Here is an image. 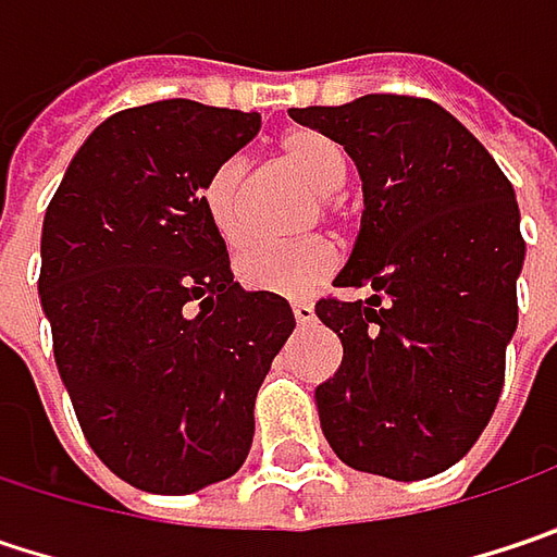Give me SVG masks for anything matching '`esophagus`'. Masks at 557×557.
<instances>
[{
	"mask_svg": "<svg viewBox=\"0 0 557 557\" xmlns=\"http://www.w3.org/2000/svg\"><path fill=\"white\" fill-rule=\"evenodd\" d=\"M292 313H295L298 323H313V317H317V310H313L310 300H295V304H292Z\"/></svg>",
	"mask_w": 557,
	"mask_h": 557,
	"instance_id": "34e87169",
	"label": "esophagus"
}]
</instances>
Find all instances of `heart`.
Here are the masks:
<instances>
[{"instance_id": "heart-1", "label": "heart", "mask_w": 557, "mask_h": 557, "mask_svg": "<svg viewBox=\"0 0 557 557\" xmlns=\"http://www.w3.org/2000/svg\"><path fill=\"white\" fill-rule=\"evenodd\" d=\"M278 161L288 174L320 193V206L330 215H342L345 202L338 196V186L348 177V158L345 148L326 133L317 129H288L278 145ZM244 199H247V168L244 161L231 158L202 183V209L221 234L224 244L237 247L247 237L244 221ZM338 265V247L330 237H304L292 244H253L237 253V278L250 292H265L278 298H300L323 285Z\"/></svg>"}]
</instances>
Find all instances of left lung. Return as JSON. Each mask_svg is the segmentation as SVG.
<instances>
[{
    "instance_id": "1",
    "label": "left lung",
    "mask_w": 557,
    "mask_h": 557,
    "mask_svg": "<svg viewBox=\"0 0 557 557\" xmlns=\"http://www.w3.org/2000/svg\"><path fill=\"white\" fill-rule=\"evenodd\" d=\"M345 145L364 189L355 250L317 317L342 338L317 412L336 457L396 482L469 454L504 386L523 234L513 186L454 113L406 95L288 110Z\"/></svg>"
}]
</instances>
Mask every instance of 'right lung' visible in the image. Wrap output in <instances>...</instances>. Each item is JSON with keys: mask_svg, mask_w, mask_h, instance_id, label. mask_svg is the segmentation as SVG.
<instances>
[{"mask_svg": "<svg viewBox=\"0 0 557 557\" xmlns=\"http://www.w3.org/2000/svg\"><path fill=\"white\" fill-rule=\"evenodd\" d=\"M259 113L158 100L103 120L72 158L40 237V304L100 462L154 495L231 479L253 403L295 330L288 300L244 292L202 183Z\"/></svg>", "mask_w": 557, "mask_h": 557, "instance_id": "1", "label": "right lung"}]
</instances>
